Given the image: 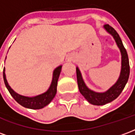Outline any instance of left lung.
<instances>
[{
    "label": "left lung",
    "instance_id": "8db88e82",
    "mask_svg": "<svg viewBox=\"0 0 135 135\" xmlns=\"http://www.w3.org/2000/svg\"><path fill=\"white\" fill-rule=\"evenodd\" d=\"M103 28L105 30L108 34H110L115 40L116 45L121 52V56H122L121 72H120L119 79H117L116 83L105 92H103V93L95 92L88 88V86L86 85L83 80L82 74L79 68L77 66L76 68L77 84L79 87V92L90 103L95 105H103L113 101V100L117 98L122 90H124L129 76V58H128L127 50L124 47V45L122 43V40L120 38L119 34L117 33L116 31L112 27H110V25H105L103 26Z\"/></svg>",
    "mask_w": 135,
    "mask_h": 135
}]
</instances>
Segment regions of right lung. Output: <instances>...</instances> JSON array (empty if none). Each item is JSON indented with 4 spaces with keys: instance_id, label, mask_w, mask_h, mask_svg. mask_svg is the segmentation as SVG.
<instances>
[{
    "instance_id": "add662e5",
    "label": "right lung",
    "mask_w": 135,
    "mask_h": 135,
    "mask_svg": "<svg viewBox=\"0 0 135 135\" xmlns=\"http://www.w3.org/2000/svg\"><path fill=\"white\" fill-rule=\"evenodd\" d=\"M61 67L62 66L61 65L54 69L53 72L52 82H51L49 88L47 89V90L44 93H42L34 97L24 96L22 95H19L11 88L8 83L7 79H6V73H5V67L3 69V80H4L5 85H6V87L8 89V92L10 93L11 96L13 97L14 100L19 104L27 108L41 109L49 104L56 95V92H57V84H58L59 75L61 71Z\"/></svg>"
}]
</instances>
